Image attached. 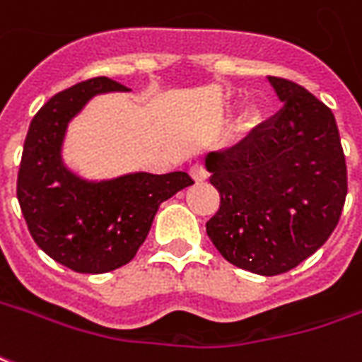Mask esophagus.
<instances>
[{
	"label": "esophagus",
	"instance_id": "esophagus-1",
	"mask_svg": "<svg viewBox=\"0 0 362 362\" xmlns=\"http://www.w3.org/2000/svg\"><path fill=\"white\" fill-rule=\"evenodd\" d=\"M189 176L194 178L196 182H206L207 180V173H206V168L202 166V164H192L189 166Z\"/></svg>",
	"mask_w": 362,
	"mask_h": 362
}]
</instances>
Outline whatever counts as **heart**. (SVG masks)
<instances>
[{
    "label": "heart",
    "instance_id": "b5f03b06",
    "mask_svg": "<svg viewBox=\"0 0 362 362\" xmlns=\"http://www.w3.org/2000/svg\"><path fill=\"white\" fill-rule=\"evenodd\" d=\"M251 119H252L251 113H245V119H243V123H241V131L243 129H247V125H249V121Z\"/></svg>",
    "mask_w": 362,
    "mask_h": 362
}]
</instances>
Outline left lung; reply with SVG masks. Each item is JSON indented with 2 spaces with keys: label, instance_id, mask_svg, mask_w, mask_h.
<instances>
[{
  "label": "left lung",
  "instance_id": "left-lung-1",
  "mask_svg": "<svg viewBox=\"0 0 362 362\" xmlns=\"http://www.w3.org/2000/svg\"><path fill=\"white\" fill-rule=\"evenodd\" d=\"M284 103L225 153H209L221 196L206 223L225 260L262 276L298 267L329 239L347 196V166L327 105L302 86L269 76Z\"/></svg>",
  "mask_w": 362,
  "mask_h": 362
}]
</instances>
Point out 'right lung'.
I'll return each instance as SVG.
<instances>
[{
  "label": "right lung",
  "mask_w": 362,
  "mask_h": 362,
  "mask_svg": "<svg viewBox=\"0 0 362 362\" xmlns=\"http://www.w3.org/2000/svg\"><path fill=\"white\" fill-rule=\"evenodd\" d=\"M129 92L105 76L52 95L29 125L17 199L33 239L74 272L102 274L127 264L145 243L164 199L194 184L188 173H127L88 180L62 156L68 125L100 93Z\"/></svg>",
  "instance_id": "1"
}]
</instances>
